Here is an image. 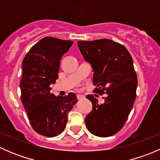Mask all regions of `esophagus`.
<instances>
[{"mask_svg": "<svg viewBox=\"0 0 160 160\" xmlns=\"http://www.w3.org/2000/svg\"><path fill=\"white\" fill-rule=\"evenodd\" d=\"M85 97L83 96V94H77V98H78V100H82V99H83Z\"/></svg>", "mask_w": 160, "mask_h": 160, "instance_id": "1", "label": "esophagus"}]
</instances>
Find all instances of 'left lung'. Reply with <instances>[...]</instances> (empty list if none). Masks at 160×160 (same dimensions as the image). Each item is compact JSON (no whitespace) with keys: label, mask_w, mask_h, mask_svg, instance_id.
I'll use <instances>...</instances> for the list:
<instances>
[{"label":"left lung","mask_w":160,"mask_h":160,"mask_svg":"<svg viewBox=\"0 0 160 160\" xmlns=\"http://www.w3.org/2000/svg\"><path fill=\"white\" fill-rule=\"evenodd\" d=\"M77 44L93 69L95 92L107 93L101 104L92 95L86 97L93 104L85 118L86 126L96 136H111L125 125L136 97L138 81L132 56L125 46L107 38Z\"/></svg>","instance_id":"8db88e82"}]
</instances>
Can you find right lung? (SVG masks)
Here are the masks:
<instances>
[{
	"label": "right lung",
	"instance_id": "1",
	"mask_svg": "<svg viewBox=\"0 0 160 160\" xmlns=\"http://www.w3.org/2000/svg\"><path fill=\"white\" fill-rule=\"evenodd\" d=\"M72 43L45 37L31 48L22 61V104L33 129L44 136H56L64 130L67 114L77 102L74 93L65 97L50 93V85L58 79L61 58Z\"/></svg>",
	"mask_w": 160,
	"mask_h": 160
}]
</instances>
